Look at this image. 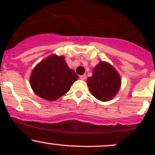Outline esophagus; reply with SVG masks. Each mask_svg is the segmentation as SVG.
Returning <instances> with one entry per match:
<instances>
[{"label": "esophagus", "instance_id": "obj_1", "mask_svg": "<svg viewBox=\"0 0 155 155\" xmlns=\"http://www.w3.org/2000/svg\"><path fill=\"white\" fill-rule=\"evenodd\" d=\"M87 77V75L86 74H83V75H81L80 76V79H82V80H85Z\"/></svg>", "mask_w": 155, "mask_h": 155}]
</instances>
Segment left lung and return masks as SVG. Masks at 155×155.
I'll use <instances>...</instances> for the list:
<instances>
[{
    "instance_id": "1",
    "label": "left lung",
    "mask_w": 155,
    "mask_h": 155,
    "mask_svg": "<svg viewBox=\"0 0 155 155\" xmlns=\"http://www.w3.org/2000/svg\"><path fill=\"white\" fill-rule=\"evenodd\" d=\"M91 93L101 101L112 99L121 86V78L118 72L110 64L101 62L94 69L92 76L87 79Z\"/></svg>"
}]
</instances>
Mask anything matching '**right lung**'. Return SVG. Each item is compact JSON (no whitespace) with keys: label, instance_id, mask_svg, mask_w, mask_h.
<instances>
[{"label":"right lung","instance_id":"1","mask_svg":"<svg viewBox=\"0 0 155 155\" xmlns=\"http://www.w3.org/2000/svg\"><path fill=\"white\" fill-rule=\"evenodd\" d=\"M77 79L78 76L68 68L64 58L52 54L35 67L30 82L36 94L47 101H54L64 95Z\"/></svg>","mask_w":155,"mask_h":155}]
</instances>
